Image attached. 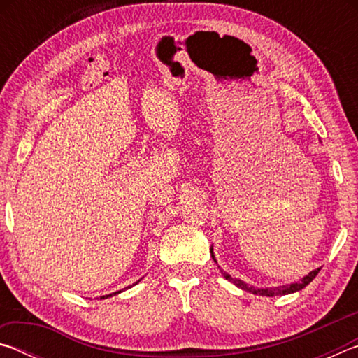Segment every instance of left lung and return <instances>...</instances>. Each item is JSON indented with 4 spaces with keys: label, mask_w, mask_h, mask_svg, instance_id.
Segmentation results:
<instances>
[{
    "label": "left lung",
    "mask_w": 358,
    "mask_h": 358,
    "mask_svg": "<svg viewBox=\"0 0 358 358\" xmlns=\"http://www.w3.org/2000/svg\"><path fill=\"white\" fill-rule=\"evenodd\" d=\"M211 252H213V248H211ZM211 257L215 259L213 254H211ZM215 262H216V259H215ZM221 271H222V270H221ZM319 271H320V268H316V270L310 271V273H308V275H306L305 278H303L301 281H299V282L287 284V286H280V287H266V289H257V287H254V286H248V284H246L245 281L237 280V278H232L229 273H226V271H222V275H224V278H226L227 281L234 282L235 286L240 287V289L248 290V292L256 294V295H265V296H276V295H287V294L299 292V290H301L303 287H306L308 284H310V282L314 280V278L317 276Z\"/></svg>",
    "instance_id": "obj_1"
}]
</instances>
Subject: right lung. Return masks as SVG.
<instances>
[{
  "label": "right lung",
  "instance_id": "1",
  "mask_svg": "<svg viewBox=\"0 0 358 358\" xmlns=\"http://www.w3.org/2000/svg\"><path fill=\"white\" fill-rule=\"evenodd\" d=\"M138 281H141V280H138ZM138 281H137V282H138ZM137 282H136V284H137ZM120 292H121V290H118V292H115V294H120ZM112 295H113V294H110V295H104V296H101V299H108V296H112Z\"/></svg>",
  "mask_w": 358,
  "mask_h": 358
}]
</instances>
